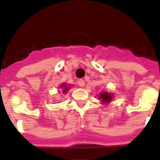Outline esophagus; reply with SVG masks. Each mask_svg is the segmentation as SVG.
<instances>
[{
	"instance_id": "obj_1",
	"label": "esophagus",
	"mask_w": 160,
	"mask_h": 160,
	"mask_svg": "<svg viewBox=\"0 0 160 160\" xmlns=\"http://www.w3.org/2000/svg\"><path fill=\"white\" fill-rule=\"evenodd\" d=\"M78 84L80 87H84L85 82L82 79H79L78 81Z\"/></svg>"
}]
</instances>
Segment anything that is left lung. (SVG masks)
<instances>
[{"instance_id":"left-lung-1","label":"left lung","mask_w":160,"mask_h":160,"mask_svg":"<svg viewBox=\"0 0 160 160\" xmlns=\"http://www.w3.org/2000/svg\"><path fill=\"white\" fill-rule=\"evenodd\" d=\"M99 98L101 99V101H102L103 103H108V102H110V101H112V94H110V93H107V92L101 93Z\"/></svg>"}]
</instances>
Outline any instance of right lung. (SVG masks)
Here are the masks:
<instances>
[{
	"mask_svg": "<svg viewBox=\"0 0 160 160\" xmlns=\"http://www.w3.org/2000/svg\"><path fill=\"white\" fill-rule=\"evenodd\" d=\"M60 87H61V88H63V93H66V92H67V90H68L69 89V88L68 87H67V86H66V84H61V86H60Z\"/></svg>",
	"mask_w": 160,
	"mask_h": 160,
	"instance_id": "right-lung-1",
	"label": "right lung"
}]
</instances>
